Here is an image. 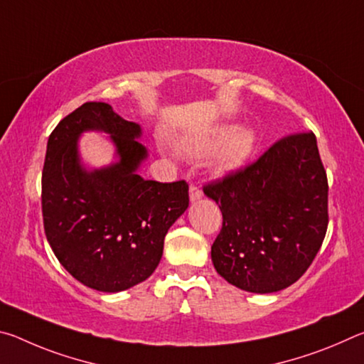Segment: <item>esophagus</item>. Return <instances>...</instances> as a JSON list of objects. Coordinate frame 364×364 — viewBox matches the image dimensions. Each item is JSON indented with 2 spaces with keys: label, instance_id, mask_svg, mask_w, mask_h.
Listing matches in <instances>:
<instances>
[{
  "label": "esophagus",
  "instance_id": "esophagus-1",
  "mask_svg": "<svg viewBox=\"0 0 364 364\" xmlns=\"http://www.w3.org/2000/svg\"><path fill=\"white\" fill-rule=\"evenodd\" d=\"M200 197H202L200 188L196 186V184H191V186H189V199L193 200V202H196V200H199Z\"/></svg>",
  "mask_w": 364,
  "mask_h": 364
}]
</instances>
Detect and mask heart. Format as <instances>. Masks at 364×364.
Segmentation results:
<instances>
[{
	"label": "heart",
	"instance_id": "b5f03b06",
	"mask_svg": "<svg viewBox=\"0 0 364 364\" xmlns=\"http://www.w3.org/2000/svg\"><path fill=\"white\" fill-rule=\"evenodd\" d=\"M257 143L255 133L249 128L220 127L202 136L184 141L183 152L193 159H202L217 152V168L231 171L247 160Z\"/></svg>",
	"mask_w": 364,
	"mask_h": 364
}]
</instances>
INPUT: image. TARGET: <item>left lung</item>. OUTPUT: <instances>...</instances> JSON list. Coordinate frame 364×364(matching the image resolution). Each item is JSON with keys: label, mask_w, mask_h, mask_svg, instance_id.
Masks as SVG:
<instances>
[{"label": "left lung", "mask_w": 364, "mask_h": 364, "mask_svg": "<svg viewBox=\"0 0 364 364\" xmlns=\"http://www.w3.org/2000/svg\"><path fill=\"white\" fill-rule=\"evenodd\" d=\"M328 191L311 132L286 134L255 162L207 183L204 194L223 215L212 245L215 269L247 292L294 284L324 241Z\"/></svg>", "instance_id": "8db88e82"}]
</instances>
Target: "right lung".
Returning <instances> with one entry per match:
<instances>
[{
	"instance_id": "obj_1",
	"label": "right lung",
	"mask_w": 364,
	"mask_h": 364,
	"mask_svg": "<svg viewBox=\"0 0 364 364\" xmlns=\"http://www.w3.org/2000/svg\"><path fill=\"white\" fill-rule=\"evenodd\" d=\"M86 129L111 134L121 160L88 172L76 139ZM141 128L106 102H85L49 134L41 176L43 226L59 263L82 284L120 292L149 278L170 226L189 205L188 183L144 180Z\"/></svg>"
}]
</instances>
